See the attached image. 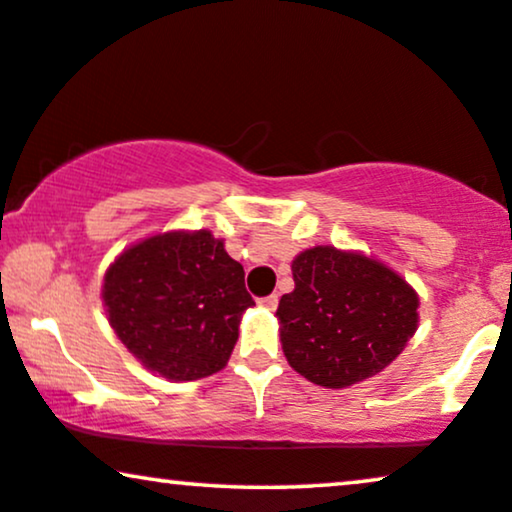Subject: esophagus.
Returning <instances> with one entry per match:
<instances>
[{
	"instance_id": "obj_1",
	"label": "esophagus",
	"mask_w": 512,
	"mask_h": 512,
	"mask_svg": "<svg viewBox=\"0 0 512 512\" xmlns=\"http://www.w3.org/2000/svg\"><path fill=\"white\" fill-rule=\"evenodd\" d=\"M260 306H264V309H269V311H274L276 306H278V295L262 297V299H260Z\"/></svg>"
}]
</instances>
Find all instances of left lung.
Returning a JSON list of instances; mask_svg holds the SVG:
<instances>
[{
	"label": "left lung",
	"mask_w": 512,
	"mask_h": 512,
	"mask_svg": "<svg viewBox=\"0 0 512 512\" xmlns=\"http://www.w3.org/2000/svg\"><path fill=\"white\" fill-rule=\"evenodd\" d=\"M295 290L276 316L288 363L313 384L346 388L391 365L419 323V297L377 260L330 245L299 252Z\"/></svg>",
	"instance_id": "obj_1"
}]
</instances>
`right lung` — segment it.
Listing matches in <instances>:
<instances>
[{"label": "right lung", "mask_w": 512, "mask_h": 512, "mask_svg": "<svg viewBox=\"0 0 512 512\" xmlns=\"http://www.w3.org/2000/svg\"><path fill=\"white\" fill-rule=\"evenodd\" d=\"M109 325L147 370L173 381L220 372L252 306L245 271L210 231H170L133 245L105 274Z\"/></svg>", "instance_id": "add662e5"}]
</instances>
